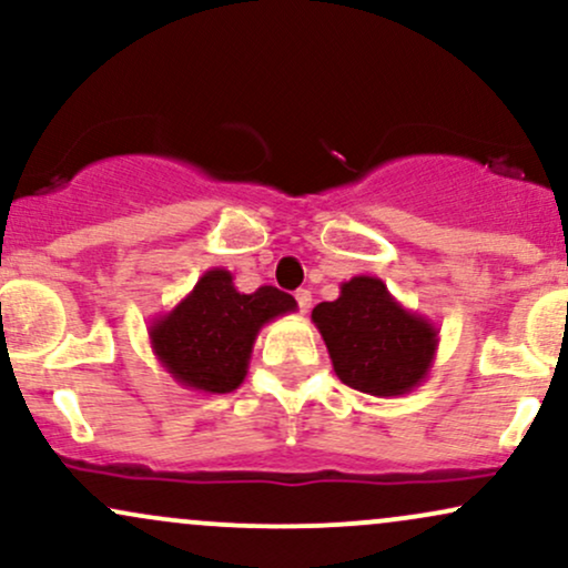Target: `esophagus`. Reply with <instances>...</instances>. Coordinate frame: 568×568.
Listing matches in <instances>:
<instances>
[{
	"mask_svg": "<svg viewBox=\"0 0 568 568\" xmlns=\"http://www.w3.org/2000/svg\"><path fill=\"white\" fill-rule=\"evenodd\" d=\"M296 302H298V310H302V312H310V306H312V293L306 291V288L296 291Z\"/></svg>",
	"mask_w": 568,
	"mask_h": 568,
	"instance_id": "1",
	"label": "esophagus"
}]
</instances>
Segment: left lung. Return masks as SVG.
Segmentation results:
<instances>
[{"label": "left lung", "instance_id": "1", "mask_svg": "<svg viewBox=\"0 0 568 568\" xmlns=\"http://www.w3.org/2000/svg\"><path fill=\"white\" fill-rule=\"evenodd\" d=\"M336 376L376 397L408 395L433 368L438 334L419 312L403 306L379 277L342 283L338 298L312 310Z\"/></svg>", "mask_w": 568, "mask_h": 568}]
</instances>
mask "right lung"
Here are the masks:
<instances>
[{
	"label": "right lung",
	"mask_w": 568,
	"mask_h": 568,
	"mask_svg": "<svg viewBox=\"0 0 568 568\" xmlns=\"http://www.w3.org/2000/svg\"><path fill=\"white\" fill-rule=\"evenodd\" d=\"M288 312H296L291 293L272 285L240 293L232 272L213 266L171 312L149 323V344L181 387L224 395L243 384L258 331Z\"/></svg>",
	"instance_id": "add662e5"
}]
</instances>
